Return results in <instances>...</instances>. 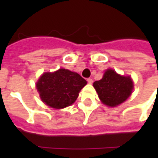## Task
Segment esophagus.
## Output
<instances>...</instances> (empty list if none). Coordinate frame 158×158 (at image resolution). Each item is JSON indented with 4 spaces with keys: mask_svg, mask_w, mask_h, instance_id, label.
Segmentation results:
<instances>
[{
    "mask_svg": "<svg viewBox=\"0 0 158 158\" xmlns=\"http://www.w3.org/2000/svg\"><path fill=\"white\" fill-rule=\"evenodd\" d=\"M87 81H88V83H89V84H93V82H94V80H93V79H90V78H89V79H87Z\"/></svg>",
    "mask_w": 158,
    "mask_h": 158,
    "instance_id": "34e87169",
    "label": "esophagus"
}]
</instances>
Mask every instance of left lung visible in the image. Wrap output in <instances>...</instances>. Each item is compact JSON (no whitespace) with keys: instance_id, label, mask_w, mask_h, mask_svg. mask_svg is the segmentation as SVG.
Returning a JSON list of instances; mask_svg holds the SVG:
<instances>
[{"instance_id":"8db88e82","label":"left lung","mask_w":158,"mask_h":158,"mask_svg":"<svg viewBox=\"0 0 158 158\" xmlns=\"http://www.w3.org/2000/svg\"><path fill=\"white\" fill-rule=\"evenodd\" d=\"M99 98L108 106L122 103L130 97L133 90L130 77L120 76L113 69H107L103 78L94 83Z\"/></svg>"}]
</instances>
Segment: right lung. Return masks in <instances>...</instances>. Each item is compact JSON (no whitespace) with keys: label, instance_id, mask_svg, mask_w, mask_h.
Listing matches in <instances>:
<instances>
[{"label":"right lung","instance_id":"obj_1","mask_svg":"<svg viewBox=\"0 0 158 158\" xmlns=\"http://www.w3.org/2000/svg\"><path fill=\"white\" fill-rule=\"evenodd\" d=\"M87 81L79 74L64 69L44 73L37 83L41 99L51 107L60 109L73 104Z\"/></svg>","mask_w":158,"mask_h":158}]
</instances>
